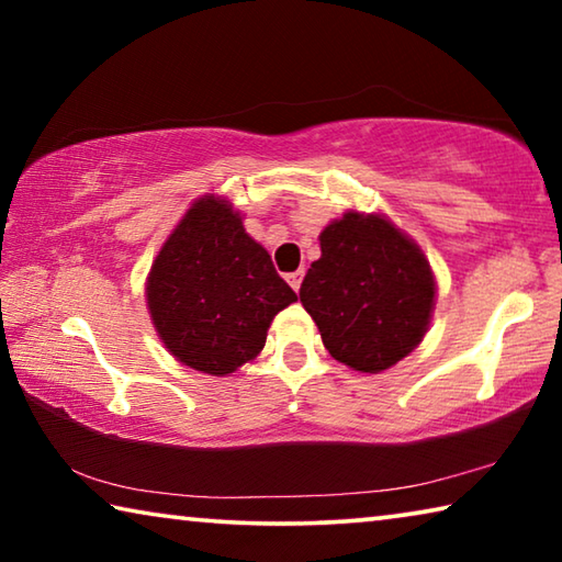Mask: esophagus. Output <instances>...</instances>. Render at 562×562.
<instances>
[{
  "label": "esophagus",
  "instance_id": "34e87169",
  "mask_svg": "<svg viewBox=\"0 0 562 562\" xmlns=\"http://www.w3.org/2000/svg\"><path fill=\"white\" fill-rule=\"evenodd\" d=\"M302 278H304V270L300 268L297 272H290L288 274V282H290V288L294 290V292H297L300 290V284H302Z\"/></svg>",
  "mask_w": 562,
  "mask_h": 562
}]
</instances>
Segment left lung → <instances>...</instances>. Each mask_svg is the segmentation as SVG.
Listing matches in <instances>:
<instances>
[{"instance_id": "obj_1", "label": "left lung", "mask_w": 562, "mask_h": 562, "mask_svg": "<svg viewBox=\"0 0 562 562\" xmlns=\"http://www.w3.org/2000/svg\"><path fill=\"white\" fill-rule=\"evenodd\" d=\"M300 288L331 357L379 374L412 355L431 325L436 278L422 247L382 213L347 211L319 233Z\"/></svg>"}]
</instances>
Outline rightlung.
<instances>
[{"mask_svg":"<svg viewBox=\"0 0 562 562\" xmlns=\"http://www.w3.org/2000/svg\"><path fill=\"white\" fill-rule=\"evenodd\" d=\"M297 302L243 215L207 193L160 245L146 278L150 322L180 364L227 376L260 355L278 312Z\"/></svg>","mask_w":562,"mask_h":562,"instance_id":"right-lung-1","label":"right lung"}]
</instances>
